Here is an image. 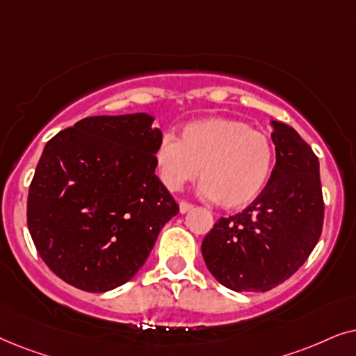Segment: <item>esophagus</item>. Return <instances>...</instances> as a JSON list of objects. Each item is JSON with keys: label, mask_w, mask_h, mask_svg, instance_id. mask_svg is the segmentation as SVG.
<instances>
[{"label": "esophagus", "mask_w": 356, "mask_h": 356, "mask_svg": "<svg viewBox=\"0 0 356 356\" xmlns=\"http://www.w3.org/2000/svg\"><path fill=\"white\" fill-rule=\"evenodd\" d=\"M193 208V205L192 203H188V202H181L179 203V210H181V213H187V211H191Z\"/></svg>", "instance_id": "obj_1"}]
</instances>
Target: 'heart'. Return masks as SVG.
I'll return each mask as SVG.
<instances>
[{
    "instance_id": "b5f03b06",
    "label": "heart",
    "mask_w": 356,
    "mask_h": 356,
    "mask_svg": "<svg viewBox=\"0 0 356 356\" xmlns=\"http://www.w3.org/2000/svg\"><path fill=\"white\" fill-rule=\"evenodd\" d=\"M161 182L181 191L200 170L202 191L218 207L233 210L252 203L272 177L275 148L264 131L226 117L186 125L179 140L164 135L154 153Z\"/></svg>"
}]
</instances>
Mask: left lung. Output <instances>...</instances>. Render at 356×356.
<instances>
[{
    "instance_id": "8db88e82",
    "label": "left lung",
    "mask_w": 356,
    "mask_h": 356,
    "mask_svg": "<svg viewBox=\"0 0 356 356\" xmlns=\"http://www.w3.org/2000/svg\"><path fill=\"white\" fill-rule=\"evenodd\" d=\"M277 163L264 192L221 218L202 243L207 268L233 291H268L309 257L321 238L324 200L319 159L286 123L272 120Z\"/></svg>"
}]
</instances>
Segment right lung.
Listing matches in <instances>:
<instances>
[{
	"instance_id": "obj_1",
	"label": "right lung",
	"mask_w": 356,
	"mask_h": 356,
	"mask_svg": "<svg viewBox=\"0 0 356 356\" xmlns=\"http://www.w3.org/2000/svg\"><path fill=\"white\" fill-rule=\"evenodd\" d=\"M146 112L96 115L45 145L27 198V226L51 272L89 293L143 267L179 205L154 174L163 140Z\"/></svg>"
}]
</instances>
